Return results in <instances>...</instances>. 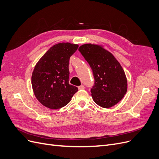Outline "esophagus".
Masks as SVG:
<instances>
[{
  "label": "esophagus",
  "mask_w": 159,
  "mask_h": 159,
  "mask_svg": "<svg viewBox=\"0 0 159 159\" xmlns=\"http://www.w3.org/2000/svg\"><path fill=\"white\" fill-rule=\"evenodd\" d=\"M78 89H79L80 90H81V89H84V85H80V86H78Z\"/></svg>",
  "instance_id": "1"
}]
</instances>
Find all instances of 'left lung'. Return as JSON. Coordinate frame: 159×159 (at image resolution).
I'll return each mask as SVG.
<instances>
[{"instance_id":"left-lung-1","label":"left lung","mask_w":159,"mask_h":159,"mask_svg":"<svg viewBox=\"0 0 159 159\" xmlns=\"http://www.w3.org/2000/svg\"><path fill=\"white\" fill-rule=\"evenodd\" d=\"M79 51L93 71L95 85L91 92L94 102L103 108L114 106L127 91V80L122 66L102 45L85 44Z\"/></svg>"}]
</instances>
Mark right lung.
<instances>
[{
    "mask_svg": "<svg viewBox=\"0 0 159 159\" xmlns=\"http://www.w3.org/2000/svg\"><path fill=\"white\" fill-rule=\"evenodd\" d=\"M78 44L58 43L52 46L38 60L32 74V86L36 98L51 109L68 104L78 91L69 84V60Z\"/></svg>",
    "mask_w": 159,
    "mask_h": 159,
    "instance_id": "add662e5",
    "label": "right lung"
}]
</instances>
